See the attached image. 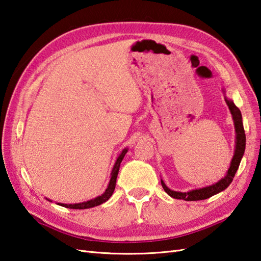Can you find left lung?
Masks as SVG:
<instances>
[{
  "mask_svg": "<svg viewBox=\"0 0 261 261\" xmlns=\"http://www.w3.org/2000/svg\"><path fill=\"white\" fill-rule=\"evenodd\" d=\"M225 102H226V104H228L229 110L232 114V119H233L234 129H236V149H234V154H233V158H232V160H231L230 168L228 170V173H226V175L223 177L222 179L219 180L218 182H215V184H213V185L203 187V188H198V190L185 192V193L171 191L170 188L166 186L165 182L162 180V186L164 188V191L173 198L184 199V201H201V199H206L211 196L215 195V194L224 191L225 188L231 184L232 180H233L237 170H238V168H239V165H240L243 153H245L246 134H245V129H243L242 115H241L240 110L236 107V104L232 102L231 99H228L225 97Z\"/></svg>",
  "mask_w": 261,
  "mask_h": 261,
  "instance_id": "obj_1",
  "label": "left lung"
}]
</instances>
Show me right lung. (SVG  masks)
<instances>
[{"instance_id":"1","label":"right lung","mask_w":261,"mask_h":261,"mask_svg":"<svg viewBox=\"0 0 261 261\" xmlns=\"http://www.w3.org/2000/svg\"><path fill=\"white\" fill-rule=\"evenodd\" d=\"M127 152V149H123L122 152L120 153V156L118 157L115 162L114 167L112 169V173H111V179L109 182V186L105 192L102 194V195H99L95 198L90 199V201L87 202H83V203H76V204H63V203H57L58 205H62V206H65L67 208H75V210H85V208H91L94 206H97V205H101L104 202H107L108 199L112 196V194L114 192V188H115V184H116V177H118V173H119V169H120V165L122 159L124 158L125 153Z\"/></svg>"}]
</instances>
